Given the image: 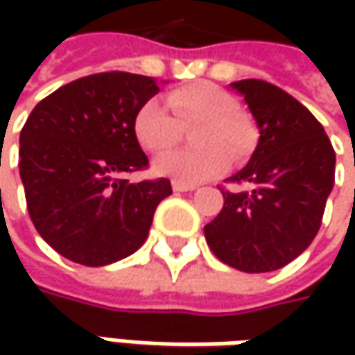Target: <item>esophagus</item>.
<instances>
[{"label":"esophagus","mask_w":355,"mask_h":355,"mask_svg":"<svg viewBox=\"0 0 355 355\" xmlns=\"http://www.w3.org/2000/svg\"><path fill=\"white\" fill-rule=\"evenodd\" d=\"M173 191H193V189H198V185L196 184H184V182H178V180H173Z\"/></svg>","instance_id":"1"}]
</instances>
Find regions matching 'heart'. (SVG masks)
Listing matches in <instances>:
<instances>
[{
  "mask_svg": "<svg viewBox=\"0 0 355 355\" xmlns=\"http://www.w3.org/2000/svg\"><path fill=\"white\" fill-rule=\"evenodd\" d=\"M170 112L156 101H146L134 116V136L150 154H164L182 140L184 128L191 130L196 148L175 150L157 157L154 168L184 184H199L229 168L232 152L243 157L252 146V126L237 101L211 83H193L166 94Z\"/></svg>",
  "mask_w": 355,
  "mask_h": 355,
  "instance_id": "heart-1",
  "label": "heart"
}]
</instances>
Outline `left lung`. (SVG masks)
I'll list each match as a JSON object with an SVG mask.
<instances>
[{
	"instance_id": "left-lung-1",
	"label": "left lung",
	"mask_w": 355,
	"mask_h": 355,
	"mask_svg": "<svg viewBox=\"0 0 355 355\" xmlns=\"http://www.w3.org/2000/svg\"><path fill=\"white\" fill-rule=\"evenodd\" d=\"M259 126L257 150L219 187L223 209L203 227L213 254L245 272L288 265L314 241L334 187L336 152L304 104L266 80L233 83Z\"/></svg>"
}]
</instances>
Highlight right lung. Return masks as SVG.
Returning a JSON list of instances; mask_svg holds the SVG:
<instances>
[{
	"instance_id": "add662e5",
	"label": "right lung",
	"mask_w": 355,
	"mask_h": 355,
	"mask_svg": "<svg viewBox=\"0 0 355 355\" xmlns=\"http://www.w3.org/2000/svg\"><path fill=\"white\" fill-rule=\"evenodd\" d=\"M156 78L124 71L83 76L33 108L19 136V173L35 229L64 259L116 263L142 247L170 180L124 178L148 168L134 116Z\"/></svg>"
}]
</instances>
